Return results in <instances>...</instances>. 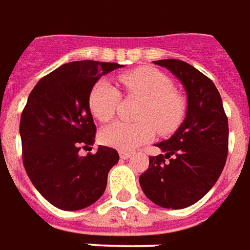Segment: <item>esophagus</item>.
<instances>
[{
  "mask_svg": "<svg viewBox=\"0 0 250 250\" xmlns=\"http://www.w3.org/2000/svg\"><path fill=\"white\" fill-rule=\"evenodd\" d=\"M119 156L122 159H131V158H132V153H130V152H119Z\"/></svg>",
  "mask_w": 250,
  "mask_h": 250,
  "instance_id": "esophagus-1",
  "label": "esophagus"
}]
</instances>
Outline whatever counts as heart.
Returning <instances> with one entry per match:
<instances>
[{
  "label": "heart",
  "instance_id": "b5f03b06",
  "mask_svg": "<svg viewBox=\"0 0 250 250\" xmlns=\"http://www.w3.org/2000/svg\"><path fill=\"white\" fill-rule=\"evenodd\" d=\"M119 81L130 95L146 99L140 108L139 123L115 122L102 131V142L120 151H132L159 134H172L180 125L186 114V102L173 91V82L158 68L144 66L122 74ZM119 88L108 81H99L92 87L88 106L101 122L114 118L120 104Z\"/></svg>",
  "mask_w": 250,
  "mask_h": 250
}]
</instances>
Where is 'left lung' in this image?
<instances>
[{
    "label": "left lung",
    "mask_w": 250,
    "mask_h": 250,
    "mask_svg": "<svg viewBox=\"0 0 250 250\" xmlns=\"http://www.w3.org/2000/svg\"><path fill=\"white\" fill-rule=\"evenodd\" d=\"M153 63L180 81L187 111L175 134L156 144L163 153L149 158L139 183L152 203L182 209L204 197L221 175L228 155V119L217 88L204 74L179 59Z\"/></svg>",
    "instance_id": "obj_1"
}]
</instances>
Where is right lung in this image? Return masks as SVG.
Segmentation results:
<instances>
[{
	"instance_id": "obj_1",
	"label": "right lung",
	"mask_w": 250,
	"mask_h": 250,
	"mask_svg": "<svg viewBox=\"0 0 250 250\" xmlns=\"http://www.w3.org/2000/svg\"><path fill=\"white\" fill-rule=\"evenodd\" d=\"M123 64L75 61L59 66L37 83L22 111L20 135L22 160L37 191L63 210H79L103 195L116 149L99 146L79 156L95 142V123L88 106L94 84Z\"/></svg>"
}]
</instances>
